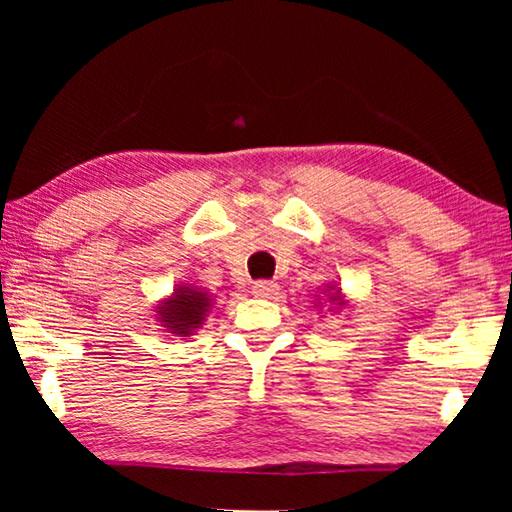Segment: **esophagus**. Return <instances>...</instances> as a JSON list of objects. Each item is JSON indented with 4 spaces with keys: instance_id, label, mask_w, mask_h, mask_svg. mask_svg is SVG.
I'll list each match as a JSON object with an SVG mask.
<instances>
[{
    "instance_id": "esophagus-1",
    "label": "esophagus",
    "mask_w": 512,
    "mask_h": 512,
    "mask_svg": "<svg viewBox=\"0 0 512 512\" xmlns=\"http://www.w3.org/2000/svg\"><path fill=\"white\" fill-rule=\"evenodd\" d=\"M277 289H280V287H277L273 280H259V282L253 284V293L257 298H273Z\"/></svg>"
}]
</instances>
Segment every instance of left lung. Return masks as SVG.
I'll return each instance as SVG.
<instances>
[{
    "label": "left lung",
    "instance_id": "1",
    "mask_svg": "<svg viewBox=\"0 0 512 512\" xmlns=\"http://www.w3.org/2000/svg\"><path fill=\"white\" fill-rule=\"evenodd\" d=\"M332 300H339V298H336V296H334V298H332Z\"/></svg>",
    "mask_w": 512,
    "mask_h": 512
}]
</instances>
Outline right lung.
<instances>
[{
	"instance_id": "obj_1",
	"label": "right lung",
	"mask_w": 512,
	"mask_h": 512,
	"mask_svg": "<svg viewBox=\"0 0 512 512\" xmlns=\"http://www.w3.org/2000/svg\"><path fill=\"white\" fill-rule=\"evenodd\" d=\"M210 307L205 293L194 289H178L176 296L164 302L160 309V320L167 323L173 334H192V329L203 323L205 311Z\"/></svg>"
}]
</instances>
